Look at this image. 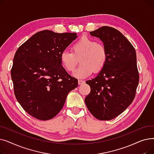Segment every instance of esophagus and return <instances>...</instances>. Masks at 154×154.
Segmentation results:
<instances>
[{"label":"esophagus","mask_w":154,"mask_h":154,"mask_svg":"<svg viewBox=\"0 0 154 154\" xmlns=\"http://www.w3.org/2000/svg\"><path fill=\"white\" fill-rule=\"evenodd\" d=\"M78 83L79 85H82V84H84L85 83V81L83 80H78Z\"/></svg>","instance_id":"obj_1"}]
</instances>
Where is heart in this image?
Returning <instances> with one entry per match:
<instances>
[{"label":"heart","instance_id":"b5f03b06","mask_svg":"<svg viewBox=\"0 0 154 154\" xmlns=\"http://www.w3.org/2000/svg\"><path fill=\"white\" fill-rule=\"evenodd\" d=\"M79 59L81 63L74 75L78 78L87 77L105 66L107 60L106 48L94 38L82 37L73 44L72 52L63 51L60 55L62 66L70 72L75 70Z\"/></svg>","mask_w":154,"mask_h":154}]
</instances>
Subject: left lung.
Returning <instances> with one entry per match:
<instances>
[{"label":"left lung","instance_id":"1","mask_svg":"<svg viewBox=\"0 0 154 154\" xmlns=\"http://www.w3.org/2000/svg\"><path fill=\"white\" fill-rule=\"evenodd\" d=\"M106 47L107 60L96 77L86 81L91 92L85 99L87 109L100 120L119 116L132 103L139 81L134 47L118 30L103 26L90 32Z\"/></svg>","mask_w":154,"mask_h":154}]
</instances>
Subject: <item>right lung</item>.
I'll return each mask as SVG.
<instances>
[{
    "instance_id": "obj_1",
    "label": "right lung",
    "mask_w": 154,
    "mask_h": 154,
    "mask_svg": "<svg viewBox=\"0 0 154 154\" xmlns=\"http://www.w3.org/2000/svg\"><path fill=\"white\" fill-rule=\"evenodd\" d=\"M77 37L76 33L44 30L32 35L16 51L11 69L15 97L37 119L47 120L62 110L69 92L78 86L62 66V52Z\"/></svg>"
}]
</instances>
